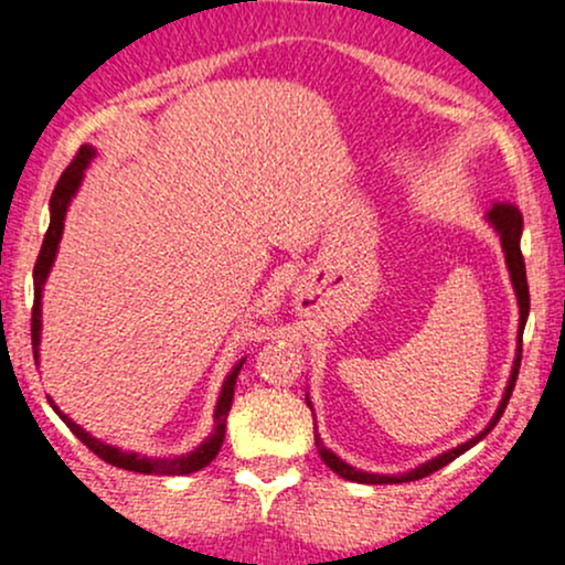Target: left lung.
Here are the masks:
<instances>
[{"label": "left lung", "instance_id": "left-lung-1", "mask_svg": "<svg viewBox=\"0 0 565 565\" xmlns=\"http://www.w3.org/2000/svg\"><path fill=\"white\" fill-rule=\"evenodd\" d=\"M489 220L494 223V228L499 231V238H502V249H504V260H508V268H510V278H512V287H515V295H518V305H521V334H518V342L523 340V327H526V316H529V281H526V263H523V255H521V231H523V217H521V210H518L515 204H510V201H497L494 206H491L489 212ZM521 353L523 350L518 348V359H515V366H512V377H510V385L508 391H504V398L502 404H499L494 419H491L489 427L481 433V436L470 438L468 444L457 446V449L440 454V457L430 459V462H425L423 468L412 470V472H404V476H372V472H361L355 468H350V465L342 462L337 454H332L327 449V446L321 444L319 433H316V446H319V454L323 462L332 468L337 476L348 478V481H355V483H408V481H419V478L430 476V472H436L440 468H446V465L451 462V459H457L459 454H465L470 449V446H476L478 440L486 438L491 433V427L499 423V417L504 414V408H508V401L512 395V387H515V380H518V369H521ZM310 404V401H308Z\"/></svg>", "mask_w": 565, "mask_h": 565}]
</instances>
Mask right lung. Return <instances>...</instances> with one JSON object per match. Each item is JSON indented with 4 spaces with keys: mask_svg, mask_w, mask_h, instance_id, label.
<instances>
[{
    "mask_svg": "<svg viewBox=\"0 0 565 565\" xmlns=\"http://www.w3.org/2000/svg\"><path fill=\"white\" fill-rule=\"evenodd\" d=\"M93 157H95L93 148L82 146L79 151H76V157L71 159V164L66 167V170H63L61 180H57V185L53 191V199H50V228H47V233H44L42 249H39V257H36V265H34V308H31V345H34V355H36V348H39V332H42V302H39V300H42V284H44V278H47L50 268H53L57 242H61V233H63V217H66V210H68V201L76 193V188H79L84 167H87V161ZM242 364H244V361H242ZM242 364H236V369H233L228 377H225L223 393H220L217 408H215V433H212V436L206 438V444H201L196 451L188 454V457L148 459V457H138V454H125V451L114 449V446L100 444V440L89 436V433H84L79 425L71 423V419L53 404V401H50V404H53L55 412L61 414L63 423L71 427V433H74V436L79 438L89 451L97 454L103 462L114 465V468L132 470V472L185 476V472H196L201 468H206V465H210L212 459L217 457L220 446H223V438H225V419H228V412H231V404H233V387H236V377H238V372H242Z\"/></svg>",
    "mask_w": 565,
    "mask_h": 565,
    "instance_id": "obj_1",
    "label": "right lung"
}]
</instances>
